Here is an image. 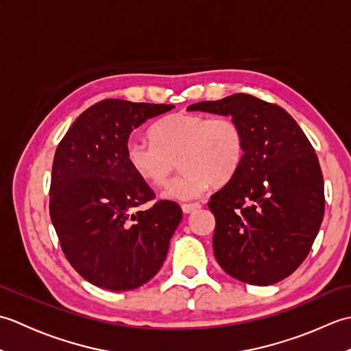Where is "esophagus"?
Here are the masks:
<instances>
[{
    "instance_id": "obj_1",
    "label": "esophagus",
    "mask_w": 351,
    "mask_h": 351,
    "mask_svg": "<svg viewBox=\"0 0 351 351\" xmlns=\"http://www.w3.org/2000/svg\"><path fill=\"white\" fill-rule=\"evenodd\" d=\"M200 206H202V205H200L199 202H195V204H184V205H182V211H184L185 214H191L193 211L199 210Z\"/></svg>"
}]
</instances>
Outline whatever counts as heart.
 Wrapping results in <instances>:
<instances>
[{
  "mask_svg": "<svg viewBox=\"0 0 351 351\" xmlns=\"http://www.w3.org/2000/svg\"><path fill=\"white\" fill-rule=\"evenodd\" d=\"M149 140L152 145L130 141L126 161L134 175L154 187L166 182L175 161L180 162L184 171L161 193L169 200L197 199L210 185L229 182L245 152L244 131L230 117L175 113L152 125Z\"/></svg>",
  "mask_w": 351,
  "mask_h": 351,
  "instance_id": "heart-1",
  "label": "heart"
}]
</instances>
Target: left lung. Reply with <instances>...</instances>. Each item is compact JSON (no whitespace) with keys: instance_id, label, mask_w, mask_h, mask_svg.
Returning <instances> with one entry per match:
<instances>
[{"instance_id":"1","label":"left lung","mask_w":351,"mask_h":351,"mask_svg":"<svg viewBox=\"0 0 351 351\" xmlns=\"http://www.w3.org/2000/svg\"><path fill=\"white\" fill-rule=\"evenodd\" d=\"M189 110L230 116L245 137L240 169L208 202L219 265L250 285L288 278L308 256L324 215V181L314 147L285 110L247 93Z\"/></svg>"}]
</instances>
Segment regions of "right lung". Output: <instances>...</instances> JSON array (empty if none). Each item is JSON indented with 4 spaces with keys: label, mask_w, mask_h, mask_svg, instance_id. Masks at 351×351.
<instances>
[{
    "label": "right lung",
    "mask_w": 351,
    "mask_h": 351,
    "mask_svg": "<svg viewBox=\"0 0 351 351\" xmlns=\"http://www.w3.org/2000/svg\"><path fill=\"white\" fill-rule=\"evenodd\" d=\"M167 104L104 99L77 117L52 162L49 214L66 259L93 285L136 289L158 273L181 206L155 197L126 161L131 132L173 110Z\"/></svg>",
    "instance_id": "1"
}]
</instances>
